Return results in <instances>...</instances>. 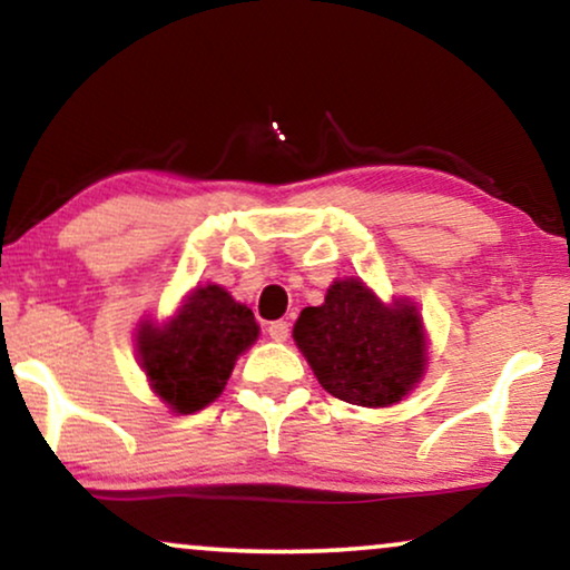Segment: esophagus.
<instances>
[{
  "mask_svg": "<svg viewBox=\"0 0 570 570\" xmlns=\"http://www.w3.org/2000/svg\"><path fill=\"white\" fill-rule=\"evenodd\" d=\"M267 332H269V337L275 340V342H285L287 334H291V324L279 318V322H272V324L267 326Z\"/></svg>",
  "mask_w": 570,
  "mask_h": 570,
  "instance_id": "esophagus-1",
  "label": "esophagus"
}]
</instances>
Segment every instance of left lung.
I'll list each match as a JSON object with an SVG mask.
<instances>
[{
	"label": "left lung",
	"instance_id": "obj_1",
	"mask_svg": "<svg viewBox=\"0 0 570 570\" xmlns=\"http://www.w3.org/2000/svg\"><path fill=\"white\" fill-rule=\"evenodd\" d=\"M293 340L326 392L361 407H389L425 373L423 318L410 298L379 301L361 277L334 279L322 306L301 311Z\"/></svg>",
	"mask_w": 570,
	"mask_h": 570
}]
</instances>
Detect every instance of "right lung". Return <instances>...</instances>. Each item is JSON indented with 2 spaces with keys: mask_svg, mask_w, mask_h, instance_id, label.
I'll list each match as a JSON object with an SVG mask.
<instances>
[{
  "mask_svg": "<svg viewBox=\"0 0 570 570\" xmlns=\"http://www.w3.org/2000/svg\"><path fill=\"white\" fill-rule=\"evenodd\" d=\"M259 337L244 303L220 285L194 287L166 324L142 322L137 355L150 389L174 412L191 415L215 402L238 355Z\"/></svg>",
  "mask_w": 570,
  "mask_h": 570,
  "instance_id": "obj_1",
  "label": "right lung"
}]
</instances>
